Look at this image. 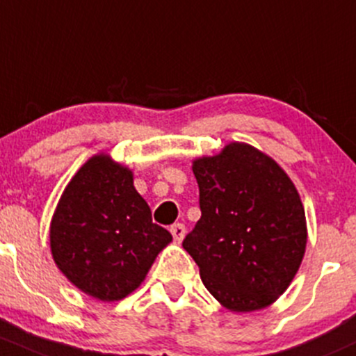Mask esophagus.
Returning a JSON list of instances; mask_svg holds the SVG:
<instances>
[{"label":"esophagus","instance_id":"esophagus-1","mask_svg":"<svg viewBox=\"0 0 356 356\" xmlns=\"http://www.w3.org/2000/svg\"><path fill=\"white\" fill-rule=\"evenodd\" d=\"M170 234L175 242H181L186 235V227L182 225V223H174V225L170 227Z\"/></svg>","mask_w":356,"mask_h":356}]
</instances>
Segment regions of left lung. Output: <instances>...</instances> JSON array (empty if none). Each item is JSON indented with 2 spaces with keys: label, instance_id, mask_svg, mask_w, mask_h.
I'll list each match as a JSON object with an SVG mask.
<instances>
[{
  "label": "left lung",
  "instance_id": "left-lung-1",
  "mask_svg": "<svg viewBox=\"0 0 356 356\" xmlns=\"http://www.w3.org/2000/svg\"><path fill=\"white\" fill-rule=\"evenodd\" d=\"M201 218L182 247L209 293L234 312L263 309L286 290L307 244L305 211L283 168L244 143L194 160Z\"/></svg>",
  "mask_w": 356,
  "mask_h": 356
}]
</instances>
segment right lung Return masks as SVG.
<instances>
[{"instance_id": "right-lung-1", "label": "right lung", "mask_w": 356, "mask_h": 356, "mask_svg": "<svg viewBox=\"0 0 356 356\" xmlns=\"http://www.w3.org/2000/svg\"><path fill=\"white\" fill-rule=\"evenodd\" d=\"M170 241V232L152 222L131 170L106 155L74 174L51 223L54 263L74 286L106 302L136 290Z\"/></svg>"}]
</instances>
